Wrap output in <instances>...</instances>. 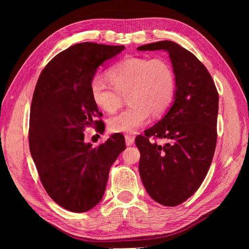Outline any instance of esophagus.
Returning <instances> with one entry per match:
<instances>
[{
    "instance_id": "esophagus-1",
    "label": "esophagus",
    "mask_w": 249,
    "mask_h": 249,
    "mask_svg": "<svg viewBox=\"0 0 249 249\" xmlns=\"http://www.w3.org/2000/svg\"><path fill=\"white\" fill-rule=\"evenodd\" d=\"M124 139H125V144H126L127 146H130V145L134 144L135 139H134L133 136H131V135H125Z\"/></svg>"
}]
</instances>
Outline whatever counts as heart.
<instances>
[{"label": "heart", "mask_w": 249, "mask_h": 249, "mask_svg": "<svg viewBox=\"0 0 249 249\" xmlns=\"http://www.w3.org/2000/svg\"><path fill=\"white\" fill-rule=\"evenodd\" d=\"M108 79L94 76L90 82L93 102L102 110L113 113L127 94L131 106L108 120L113 133L133 134L145 125L150 117L159 116L175 100L176 76L164 58L126 57L108 71Z\"/></svg>", "instance_id": "1"}]
</instances>
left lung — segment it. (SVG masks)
Returning <instances> with one entry per match:
<instances>
[{
    "mask_svg": "<svg viewBox=\"0 0 249 249\" xmlns=\"http://www.w3.org/2000/svg\"><path fill=\"white\" fill-rule=\"evenodd\" d=\"M137 50L167 51L176 74L175 102L167 114L135 139L145 190L155 201L176 207L197 191L212 163L219 96L206 66L179 44L163 40Z\"/></svg>",
    "mask_w": 249,
    "mask_h": 249,
    "instance_id": "8db88e82",
    "label": "left lung"
}]
</instances>
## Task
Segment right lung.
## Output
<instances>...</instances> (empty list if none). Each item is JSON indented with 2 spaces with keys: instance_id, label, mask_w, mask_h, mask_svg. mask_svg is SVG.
<instances>
[{
  "instance_id": "add662e5",
  "label": "right lung",
  "mask_w": 249,
  "mask_h": 249,
  "mask_svg": "<svg viewBox=\"0 0 249 249\" xmlns=\"http://www.w3.org/2000/svg\"><path fill=\"white\" fill-rule=\"evenodd\" d=\"M124 46L74 44L59 53L37 81L30 111L29 146L49 196L74 213L99 203L112 164L124 150V137L114 134L99 146L85 143L88 126L104 132L103 114L93 102L90 82L101 64Z\"/></svg>"
}]
</instances>
